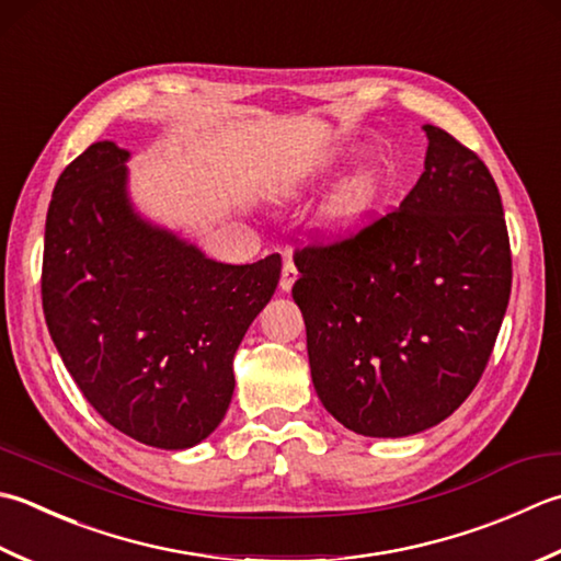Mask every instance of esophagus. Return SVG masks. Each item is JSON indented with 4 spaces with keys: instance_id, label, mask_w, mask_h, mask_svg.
<instances>
[{
    "instance_id": "34e87169",
    "label": "esophagus",
    "mask_w": 561,
    "mask_h": 561,
    "mask_svg": "<svg viewBox=\"0 0 561 561\" xmlns=\"http://www.w3.org/2000/svg\"><path fill=\"white\" fill-rule=\"evenodd\" d=\"M296 277H299V270H296V265H294L291 260H287V262H284V267H282V279H279L282 291H289L294 287Z\"/></svg>"
}]
</instances>
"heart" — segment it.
<instances>
[{"label":"heart","mask_w":561,"mask_h":561,"mask_svg":"<svg viewBox=\"0 0 561 561\" xmlns=\"http://www.w3.org/2000/svg\"><path fill=\"white\" fill-rule=\"evenodd\" d=\"M304 182V180H301ZM381 202V182L375 172H359L328 199L323 228L331 236H350L365 226Z\"/></svg>","instance_id":"obj_1"}]
</instances>
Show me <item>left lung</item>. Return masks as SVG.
Masks as SVG:
<instances>
[{
    "label": "left lung",
    "instance_id": "obj_1",
    "mask_svg": "<svg viewBox=\"0 0 561 561\" xmlns=\"http://www.w3.org/2000/svg\"><path fill=\"white\" fill-rule=\"evenodd\" d=\"M423 128L425 170L401 206L294 257L318 399L367 437L453 415L484 375L511 296L496 182L474 150Z\"/></svg>",
    "mask_w": 561,
    "mask_h": 561
}]
</instances>
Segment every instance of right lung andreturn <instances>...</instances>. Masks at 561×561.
<instances>
[{
  "label": "right lung",
  "instance_id": "add662e5",
  "mask_svg": "<svg viewBox=\"0 0 561 561\" xmlns=\"http://www.w3.org/2000/svg\"><path fill=\"white\" fill-rule=\"evenodd\" d=\"M130 152L94 142L53 190L41 296L84 399L134 440L184 449L211 435L236 389L233 355L277 289L282 260L224 265L128 199Z\"/></svg>",
  "mask_w": 561,
  "mask_h": 561
}]
</instances>
